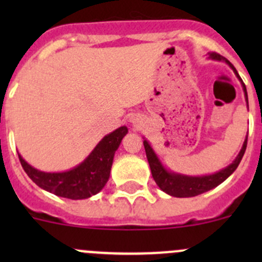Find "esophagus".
<instances>
[{"instance_id": "esophagus-1", "label": "esophagus", "mask_w": 262, "mask_h": 262, "mask_svg": "<svg viewBox=\"0 0 262 262\" xmlns=\"http://www.w3.org/2000/svg\"><path fill=\"white\" fill-rule=\"evenodd\" d=\"M130 123H133V125H138V124H139V121H138V119H136V118H132V119H130Z\"/></svg>"}]
</instances>
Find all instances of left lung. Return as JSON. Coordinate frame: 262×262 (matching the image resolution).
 <instances>
[{
	"label": "left lung",
	"instance_id": "obj_1",
	"mask_svg": "<svg viewBox=\"0 0 262 262\" xmlns=\"http://www.w3.org/2000/svg\"><path fill=\"white\" fill-rule=\"evenodd\" d=\"M208 58L213 60H218V62H224L226 64H228L229 67H231V70L233 71L236 77L238 78L239 82H241L242 90H244V94H245L246 104H247V107H248L247 90H246L244 81L241 80V77H239L238 72H237L236 68L233 67V64H232L228 59H226V58L222 57V55L216 54V53H208ZM143 144H144V149H146L148 163H149L150 172H152L153 179H155L156 184L158 185V187H160L162 191H165L166 194L171 195V196L191 198L214 189V187H216L218 185H221L224 180H227V179H228L229 176L236 171V168L238 167L239 162H241L242 157H244L246 147H247V136H246L241 150H239V153L237 155V157L234 158L233 162L229 163L227 167L216 171V172L210 173V175H202V176L184 175V173H179V172H175V171L168 170V168H166L165 166H163V163L161 162L157 153L155 152V149H153L149 142H148L144 137H143Z\"/></svg>",
	"mask_w": 262,
	"mask_h": 262
}]
</instances>
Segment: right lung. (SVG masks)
<instances>
[{
  "instance_id": "obj_1",
  "label": "right lung",
  "mask_w": 262,
  "mask_h": 262,
  "mask_svg": "<svg viewBox=\"0 0 262 262\" xmlns=\"http://www.w3.org/2000/svg\"><path fill=\"white\" fill-rule=\"evenodd\" d=\"M128 133L125 125L106 134L80 165L62 172H46L29 165L18 155L21 166L39 187L60 198L81 200L101 191L110 178L114 155Z\"/></svg>"
}]
</instances>
